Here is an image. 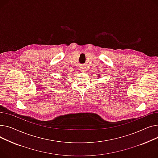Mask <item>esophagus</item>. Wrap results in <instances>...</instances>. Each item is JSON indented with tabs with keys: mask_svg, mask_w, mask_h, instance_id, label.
I'll return each instance as SVG.
<instances>
[{
	"mask_svg": "<svg viewBox=\"0 0 158 158\" xmlns=\"http://www.w3.org/2000/svg\"><path fill=\"white\" fill-rule=\"evenodd\" d=\"M80 71L81 72H84V71H85V68H83V67L81 68H80Z\"/></svg>",
	"mask_w": 158,
	"mask_h": 158,
	"instance_id": "1",
	"label": "esophagus"
}]
</instances>
